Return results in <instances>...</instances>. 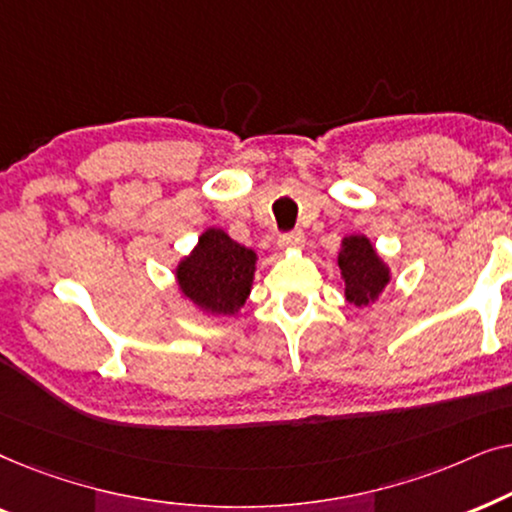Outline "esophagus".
I'll use <instances>...</instances> for the list:
<instances>
[{"mask_svg": "<svg viewBox=\"0 0 512 512\" xmlns=\"http://www.w3.org/2000/svg\"><path fill=\"white\" fill-rule=\"evenodd\" d=\"M277 244H279V249H284V251L303 249V244H305V235L300 233V230H291V233H284V235H279Z\"/></svg>", "mask_w": 512, "mask_h": 512, "instance_id": "esophagus-1", "label": "esophagus"}]
</instances>
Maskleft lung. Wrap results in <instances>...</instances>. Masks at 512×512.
<instances>
[{
	"label": "left lung",
	"instance_id": "obj_1",
	"mask_svg": "<svg viewBox=\"0 0 512 512\" xmlns=\"http://www.w3.org/2000/svg\"><path fill=\"white\" fill-rule=\"evenodd\" d=\"M338 265L345 282V298L356 307L375 303L391 282L389 265L382 261L366 235H347L342 240Z\"/></svg>",
	"mask_w": 512,
	"mask_h": 512
}]
</instances>
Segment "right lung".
<instances>
[{
  "label": "right lung",
  "instance_id": "right-lung-1",
  "mask_svg": "<svg viewBox=\"0 0 512 512\" xmlns=\"http://www.w3.org/2000/svg\"><path fill=\"white\" fill-rule=\"evenodd\" d=\"M256 272V251H251L221 228H209L198 237L191 254L174 270L179 291L207 314H235L247 303Z\"/></svg>",
  "mask_w": 512,
  "mask_h": 512
}]
</instances>
